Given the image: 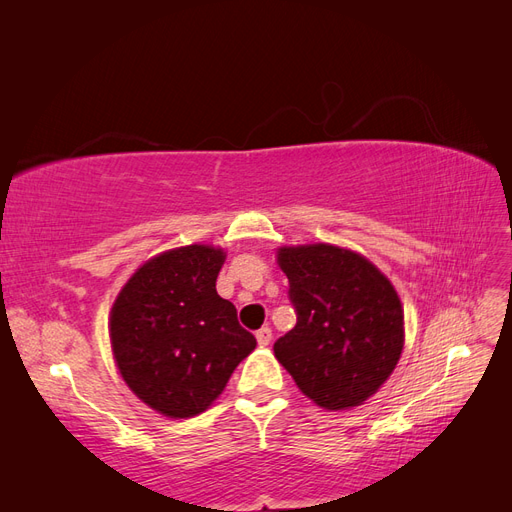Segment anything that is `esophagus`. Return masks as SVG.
Returning <instances> with one entry per match:
<instances>
[{
  "instance_id": "34e87169",
  "label": "esophagus",
  "mask_w": 512,
  "mask_h": 512,
  "mask_svg": "<svg viewBox=\"0 0 512 512\" xmlns=\"http://www.w3.org/2000/svg\"><path fill=\"white\" fill-rule=\"evenodd\" d=\"M271 337H273V333H271L269 327H262V329L256 331V339H258L260 346H269L271 344Z\"/></svg>"
}]
</instances>
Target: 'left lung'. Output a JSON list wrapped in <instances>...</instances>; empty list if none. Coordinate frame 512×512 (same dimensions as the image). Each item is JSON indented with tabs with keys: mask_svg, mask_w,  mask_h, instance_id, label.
Returning <instances> with one entry per match:
<instances>
[{
	"mask_svg": "<svg viewBox=\"0 0 512 512\" xmlns=\"http://www.w3.org/2000/svg\"><path fill=\"white\" fill-rule=\"evenodd\" d=\"M297 324L273 344L303 395L324 410L361 406L404 350V307L376 265L344 247H280Z\"/></svg>",
	"mask_w": 512,
	"mask_h": 512,
	"instance_id": "obj_1",
	"label": "left lung"
}]
</instances>
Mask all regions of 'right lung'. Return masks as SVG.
Segmentation results:
<instances>
[{
	"label": "right lung",
	"instance_id": "obj_1",
	"mask_svg": "<svg viewBox=\"0 0 512 512\" xmlns=\"http://www.w3.org/2000/svg\"><path fill=\"white\" fill-rule=\"evenodd\" d=\"M224 250L185 245L147 260L113 303L108 333L121 378L149 408L190 418L220 397L256 348L215 290Z\"/></svg>",
	"mask_w": 512,
	"mask_h": 512
}]
</instances>
